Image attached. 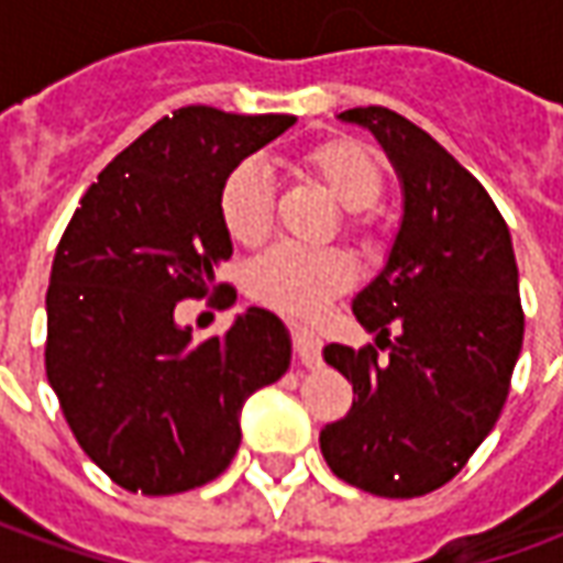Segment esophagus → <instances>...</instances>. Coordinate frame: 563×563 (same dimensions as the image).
Returning <instances> with one entry per match:
<instances>
[{"instance_id": "esophagus-1", "label": "esophagus", "mask_w": 563, "mask_h": 563, "mask_svg": "<svg viewBox=\"0 0 563 563\" xmlns=\"http://www.w3.org/2000/svg\"><path fill=\"white\" fill-rule=\"evenodd\" d=\"M292 338H295V353L301 358V365L313 367L319 365V341L313 331L301 329V325H292Z\"/></svg>"}]
</instances>
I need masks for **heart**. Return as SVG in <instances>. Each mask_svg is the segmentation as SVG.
Returning <instances> with one entry per match:
<instances>
[{"label": "heart", "instance_id": "obj_1", "mask_svg": "<svg viewBox=\"0 0 563 563\" xmlns=\"http://www.w3.org/2000/svg\"><path fill=\"white\" fill-rule=\"evenodd\" d=\"M313 180L329 189L343 208L353 213V225H362V210H371L383 196V165L358 141H322L301 156ZM277 184L268 162H238L220 186V217L232 241L258 246L271 234ZM353 280V262L341 250H307L277 244L250 265L246 289L262 305L283 313H310L329 298L343 292Z\"/></svg>", "mask_w": 563, "mask_h": 563}]
</instances>
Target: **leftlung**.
<instances>
[{
  "mask_svg": "<svg viewBox=\"0 0 563 563\" xmlns=\"http://www.w3.org/2000/svg\"><path fill=\"white\" fill-rule=\"evenodd\" d=\"M338 120L386 150L401 222L377 277L353 298L358 325L389 353L322 350L355 398L319 446L343 483L419 497L467 464L507 401L525 334L512 238L483 184L407 117L371 104Z\"/></svg>",
  "mask_w": 563,
  "mask_h": 563,
  "instance_id": "left-lung-1",
  "label": "left lung"
}]
</instances>
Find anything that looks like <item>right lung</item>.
<instances>
[{
    "label": "right lung",
    "instance_id": "1",
    "mask_svg": "<svg viewBox=\"0 0 563 563\" xmlns=\"http://www.w3.org/2000/svg\"><path fill=\"white\" fill-rule=\"evenodd\" d=\"M295 126L189 104L132 141L80 198L47 289V383L80 449L117 485L177 495L217 479L241 446V410L289 371L292 338L246 307L196 341L174 307L232 258L225 174ZM222 289L220 305H232Z\"/></svg>",
    "mask_w": 563,
    "mask_h": 563
}]
</instances>
